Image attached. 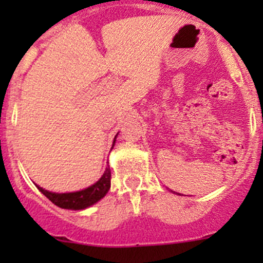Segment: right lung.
Wrapping results in <instances>:
<instances>
[{"instance_id": "1", "label": "right lung", "mask_w": 263, "mask_h": 263, "mask_svg": "<svg viewBox=\"0 0 263 263\" xmlns=\"http://www.w3.org/2000/svg\"><path fill=\"white\" fill-rule=\"evenodd\" d=\"M116 137L115 141H113V146H115ZM36 187L49 201H52L58 208L68 209V210H84V209L89 208V206L94 205L98 201L102 200L108 193L110 188V169L108 166L99 181L90 185V187L85 188V190L78 191V192L55 193L49 192V191L44 190V188L39 187V185H36Z\"/></svg>"}]
</instances>
